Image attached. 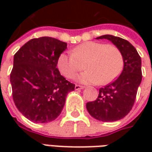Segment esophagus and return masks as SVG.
<instances>
[{"instance_id": "34e87169", "label": "esophagus", "mask_w": 152, "mask_h": 152, "mask_svg": "<svg viewBox=\"0 0 152 152\" xmlns=\"http://www.w3.org/2000/svg\"><path fill=\"white\" fill-rule=\"evenodd\" d=\"M85 88V86H80V85H76V86H75V89L76 90H79V89H82Z\"/></svg>"}]
</instances>
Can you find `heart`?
<instances>
[{"instance_id":"1","label":"heart","mask_w":152,"mask_h":152,"mask_svg":"<svg viewBox=\"0 0 152 152\" xmlns=\"http://www.w3.org/2000/svg\"><path fill=\"white\" fill-rule=\"evenodd\" d=\"M85 64L87 71L79 76V81L106 86L121 74L124 58L115 45L87 41L74 48L70 54L61 53L57 62L59 72L67 79L75 78Z\"/></svg>"}]
</instances>
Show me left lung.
Masks as SVG:
<instances>
[{
  "instance_id": "obj_1",
  "label": "left lung",
  "mask_w": 152,
  "mask_h": 152,
  "mask_svg": "<svg viewBox=\"0 0 152 152\" xmlns=\"http://www.w3.org/2000/svg\"><path fill=\"white\" fill-rule=\"evenodd\" d=\"M97 39H107L120 49L124 58V68L117 79L99 89V97L93 102H87L86 108L99 121H119L130 112L135 102L142 76L141 57L124 39L112 35L101 36Z\"/></svg>"
}]
</instances>
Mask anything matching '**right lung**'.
I'll return each mask as SVG.
<instances>
[{
	"mask_svg": "<svg viewBox=\"0 0 152 152\" xmlns=\"http://www.w3.org/2000/svg\"><path fill=\"white\" fill-rule=\"evenodd\" d=\"M66 43L49 37L31 39L16 52L10 73L16 107L32 122L47 123L62 112L75 85L61 76L58 58Z\"/></svg>",
	"mask_w": 152,
	"mask_h": 152,
	"instance_id": "add662e5",
	"label": "right lung"
}]
</instances>
